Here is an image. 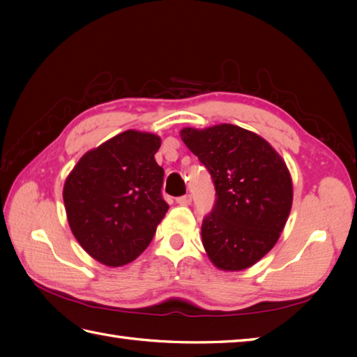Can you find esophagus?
<instances>
[{
  "mask_svg": "<svg viewBox=\"0 0 357 357\" xmlns=\"http://www.w3.org/2000/svg\"><path fill=\"white\" fill-rule=\"evenodd\" d=\"M176 202L179 204V206H190V204H192V196L190 195L179 196V198L176 199Z\"/></svg>",
  "mask_w": 357,
  "mask_h": 357,
  "instance_id": "esophagus-1",
  "label": "esophagus"
}]
</instances>
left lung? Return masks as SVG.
<instances>
[{
  "label": "left lung",
  "instance_id": "1",
  "mask_svg": "<svg viewBox=\"0 0 357 357\" xmlns=\"http://www.w3.org/2000/svg\"><path fill=\"white\" fill-rule=\"evenodd\" d=\"M181 138L216 188L201 227L210 261L225 271L252 267L275 247L290 215L293 183L285 161L259 135L233 124L185 127Z\"/></svg>",
  "mask_w": 357,
  "mask_h": 357
}]
</instances>
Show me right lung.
Instances as JSON below:
<instances>
[{
    "label": "right lung",
    "mask_w": 357,
    "mask_h": 357,
    "mask_svg": "<svg viewBox=\"0 0 357 357\" xmlns=\"http://www.w3.org/2000/svg\"><path fill=\"white\" fill-rule=\"evenodd\" d=\"M161 138L126 130L89 150L67 176V221L86 252L107 267L135 261L153 239L169 204L155 161Z\"/></svg>",
    "instance_id": "1"
}]
</instances>
